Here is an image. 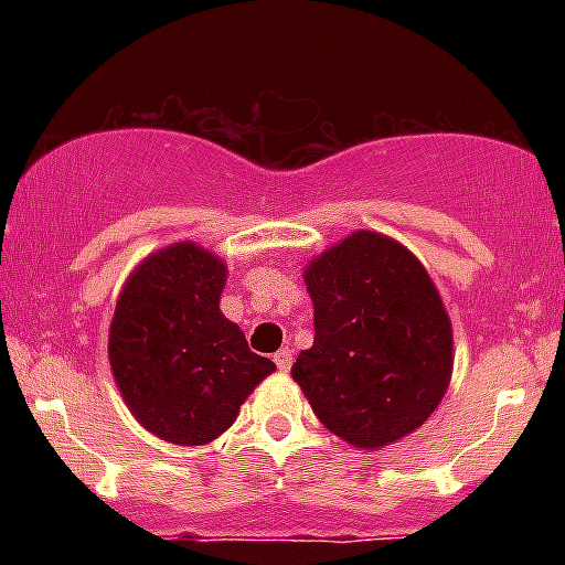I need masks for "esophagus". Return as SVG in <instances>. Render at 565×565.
Returning a JSON list of instances; mask_svg holds the SVG:
<instances>
[{
    "mask_svg": "<svg viewBox=\"0 0 565 565\" xmlns=\"http://www.w3.org/2000/svg\"><path fill=\"white\" fill-rule=\"evenodd\" d=\"M274 361H276V366L281 369V372H289V369H291V350L289 348H281L274 355Z\"/></svg>",
    "mask_w": 565,
    "mask_h": 565,
    "instance_id": "esophagus-1",
    "label": "esophagus"
}]
</instances>
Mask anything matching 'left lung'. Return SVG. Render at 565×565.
I'll return each mask as SVG.
<instances>
[{
	"instance_id": "left-lung-1",
	"label": "left lung",
	"mask_w": 565,
	"mask_h": 565,
	"mask_svg": "<svg viewBox=\"0 0 565 565\" xmlns=\"http://www.w3.org/2000/svg\"><path fill=\"white\" fill-rule=\"evenodd\" d=\"M313 348L291 377L334 436L380 449L427 423L451 377V321L404 244L355 231L305 268Z\"/></svg>"
}]
</instances>
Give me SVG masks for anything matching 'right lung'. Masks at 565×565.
Wrapping results in <instances>:
<instances>
[{
  "instance_id": "right-lung-1",
  "label": "right lung",
  "mask_w": 565,
  "mask_h": 565,
  "mask_svg": "<svg viewBox=\"0 0 565 565\" xmlns=\"http://www.w3.org/2000/svg\"><path fill=\"white\" fill-rule=\"evenodd\" d=\"M225 276L220 257L180 242L148 255L116 302L108 332L116 387L135 419L170 444L215 440L276 372L220 310Z\"/></svg>"
}]
</instances>
